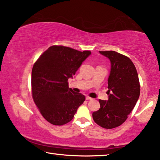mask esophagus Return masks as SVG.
<instances>
[{
  "mask_svg": "<svg viewBox=\"0 0 160 160\" xmlns=\"http://www.w3.org/2000/svg\"><path fill=\"white\" fill-rule=\"evenodd\" d=\"M93 99L91 98L90 97H86V100H88V101H90V100H92Z\"/></svg>",
  "mask_w": 160,
  "mask_h": 160,
  "instance_id": "esophagus-1",
  "label": "esophagus"
}]
</instances>
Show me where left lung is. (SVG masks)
Segmentation results:
<instances>
[{
    "instance_id": "obj_1",
    "label": "left lung",
    "mask_w": 160,
    "mask_h": 160,
    "mask_svg": "<svg viewBox=\"0 0 160 160\" xmlns=\"http://www.w3.org/2000/svg\"><path fill=\"white\" fill-rule=\"evenodd\" d=\"M112 65L108 79L107 101L99 99L100 108L92 113L97 125L112 129L121 126L133 109L140 96L137 70L128 57L114 51H101Z\"/></svg>"
}]
</instances>
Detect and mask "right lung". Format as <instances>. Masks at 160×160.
<instances>
[{
    "label": "right lung",
    "instance_id": "add662e5",
    "mask_svg": "<svg viewBox=\"0 0 160 160\" xmlns=\"http://www.w3.org/2000/svg\"><path fill=\"white\" fill-rule=\"evenodd\" d=\"M91 54L61 45L51 46L35 62L32 71V92L35 104L46 120L55 126L66 124L74 117L85 97L69 88L82 62Z\"/></svg>",
    "mask_w": 160,
    "mask_h": 160
}]
</instances>
